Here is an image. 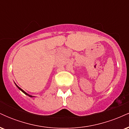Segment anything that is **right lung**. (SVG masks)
Returning <instances> with one entry per match:
<instances>
[{"label": "right lung", "mask_w": 129, "mask_h": 129, "mask_svg": "<svg viewBox=\"0 0 129 129\" xmlns=\"http://www.w3.org/2000/svg\"><path fill=\"white\" fill-rule=\"evenodd\" d=\"M16 87H17V88H19V89L20 90V91H22V92H23V93H24V94H26V95L28 96H29V97H30V98H33V97H35V96H32V95H30V94H28V93H26V92H25V91H23V90H22L21 88H20V87H19V86H17V85H16Z\"/></svg>", "instance_id": "right-lung-1"}]
</instances>
